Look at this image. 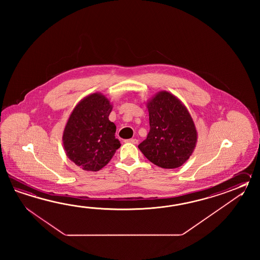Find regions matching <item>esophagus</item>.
Returning <instances> with one entry per match:
<instances>
[{
	"label": "esophagus",
	"instance_id": "34e87169",
	"mask_svg": "<svg viewBox=\"0 0 260 260\" xmlns=\"http://www.w3.org/2000/svg\"><path fill=\"white\" fill-rule=\"evenodd\" d=\"M125 142H127V143L138 144V140L137 138H130V139H126Z\"/></svg>",
	"mask_w": 260,
	"mask_h": 260
}]
</instances>
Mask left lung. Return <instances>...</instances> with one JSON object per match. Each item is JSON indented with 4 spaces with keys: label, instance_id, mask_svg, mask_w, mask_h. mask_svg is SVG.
<instances>
[{
    "label": "left lung",
    "instance_id": "8db88e82",
    "mask_svg": "<svg viewBox=\"0 0 260 260\" xmlns=\"http://www.w3.org/2000/svg\"><path fill=\"white\" fill-rule=\"evenodd\" d=\"M149 132L138 149L155 166L177 168L191 156L198 133L187 107L176 95L160 91L147 101Z\"/></svg>",
    "mask_w": 260,
    "mask_h": 260
}]
</instances>
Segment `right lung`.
Returning <instances> with one entry per match:
<instances>
[{"instance_id":"add662e5","label":"right lung","mask_w":260,"mask_h":260,"mask_svg":"<svg viewBox=\"0 0 260 260\" xmlns=\"http://www.w3.org/2000/svg\"><path fill=\"white\" fill-rule=\"evenodd\" d=\"M111 110L109 99L96 92L80 100L68 119L62 136L64 149L84 171H100L121 146L115 138L116 125L109 120Z\"/></svg>"}]
</instances>
